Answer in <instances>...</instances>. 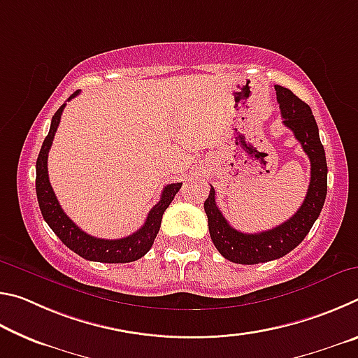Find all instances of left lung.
Listing matches in <instances>:
<instances>
[{
    "mask_svg": "<svg viewBox=\"0 0 358 358\" xmlns=\"http://www.w3.org/2000/svg\"><path fill=\"white\" fill-rule=\"evenodd\" d=\"M276 99L280 102L282 123L294 132L301 148L310 157L311 178L305 201L296 213L286 222L265 232L243 234L227 222L216 205L215 187H210L208 199L203 203L208 217L210 237L216 250L230 262L254 265L286 256L299 246L310 232L320 215L327 197V159L324 145L320 143L319 128L306 102L276 85Z\"/></svg>",
    "mask_w": 358,
    "mask_h": 358,
    "instance_id": "left-lung-1",
    "label": "left lung"
}]
</instances>
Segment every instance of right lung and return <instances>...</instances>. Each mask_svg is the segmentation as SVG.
<instances>
[{
  "label": "right lung",
  "mask_w": 358,
  "mask_h": 358,
  "mask_svg": "<svg viewBox=\"0 0 358 358\" xmlns=\"http://www.w3.org/2000/svg\"><path fill=\"white\" fill-rule=\"evenodd\" d=\"M78 93L80 92L77 90L76 93H72L69 96L68 101L76 98ZM64 107L66 104L59 107L57 113L52 117L50 131H48L45 141L42 143L38 161H36V194H38L41 213L44 216L45 222L50 226V229L57 234V237L62 240L71 251H74L80 257L106 264L134 262V260L143 257L145 254L150 251V248L153 246L156 235L159 232L162 215H164V211L173 201L175 194L180 191L181 183H172L164 186V189L161 192L159 202L150 210L147 221H145L143 226L132 235L118 240H104L96 238L93 235L83 232V230L78 227L77 224L72 222V220H69V216L64 213L55 192L52 189L50 181H48V151H50L53 137H55V132L58 129Z\"/></svg>",
  "instance_id": "right-lung-1"
}]
</instances>
